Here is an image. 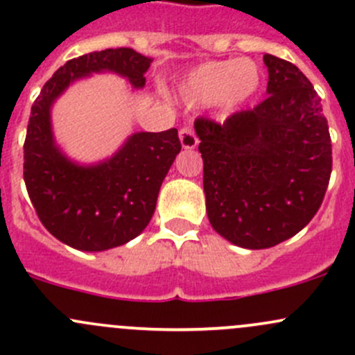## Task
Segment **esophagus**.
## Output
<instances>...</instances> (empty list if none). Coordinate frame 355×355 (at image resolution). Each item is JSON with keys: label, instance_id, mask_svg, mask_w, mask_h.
Masks as SVG:
<instances>
[{"label": "esophagus", "instance_id": "obj_1", "mask_svg": "<svg viewBox=\"0 0 355 355\" xmlns=\"http://www.w3.org/2000/svg\"><path fill=\"white\" fill-rule=\"evenodd\" d=\"M178 137H180L182 148L184 149L198 148L199 141H198V137H196L194 128H192L191 125H184V127L180 128V132H178Z\"/></svg>", "mask_w": 355, "mask_h": 355}]
</instances>
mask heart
Instances as JSON below:
<instances>
[{"mask_svg":"<svg viewBox=\"0 0 355 355\" xmlns=\"http://www.w3.org/2000/svg\"><path fill=\"white\" fill-rule=\"evenodd\" d=\"M261 84L259 67L249 60H225L202 63L185 77L180 96L187 103L209 105L220 103L235 108L252 98Z\"/></svg>","mask_w":355,"mask_h":355,"instance_id":"1","label":"heart"}]
</instances>
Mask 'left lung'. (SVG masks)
Wrapping results in <instances>:
<instances>
[{"instance_id": "obj_1", "label": "left lung", "mask_w": 355, "mask_h": 355, "mask_svg": "<svg viewBox=\"0 0 355 355\" xmlns=\"http://www.w3.org/2000/svg\"><path fill=\"white\" fill-rule=\"evenodd\" d=\"M268 96L223 123H194L209 223L244 249H268L302 230L323 202L331 139L321 98L293 63L264 55Z\"/></svg>"}]
</instances>
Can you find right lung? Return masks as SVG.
Wrapping results in <instances>:
<instances>
[{
	"label": "right lung",
	"instance_id": "add662e5",
	"mask_svg": "<svg viewBox=\"0 0 355 355\" xmlns=\"http://www.w3.org/2000/svg\"><path fill=\"white\" fill-rule=\"evenodd\" d=\"M153 60L130 48L78 56L60 67L34 101L24 144V180L39 220L63 244L87 252L137 237L151 221L161 184L182 144L177 128L137 132L110 159L80 166L60 151L51 106L73 80L113 71L144 87Z\"/></svg>",
	"mask_w": 355,
	"mask_h": 355
}]
</instances>
